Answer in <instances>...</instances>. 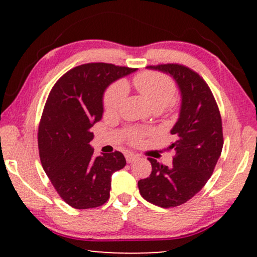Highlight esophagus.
Instances as JSON below:
<instances>
[{"label":"esophagus","mask_w":257,"mask_h":257,"mask_svg":"<svg viewBox=\"0 0 257 257\" xmlns=\"http://www.w3.org/2000/svg\"><path fill=\"white\" fill-rule=\"evenodd\" d=\"M125 158H126V161H127L128 164H131L135 160H137V158H138V156H136V154H133V153H126Z\"/></svg>","instance_id":"34e87169"}]
</instances>
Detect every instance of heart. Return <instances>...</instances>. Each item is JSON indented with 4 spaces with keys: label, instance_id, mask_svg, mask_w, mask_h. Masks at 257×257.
<instances>
[{
    "label": "heart",
    "instance_id": "1",
    "mask_svg": "<svg viewBox=\"0 0 257 257\" xmlns=\"http://www.w3.org/2000/svg\"><path fill=\"white\" fill-rule=\"evenodd\" d=\"M136 89L149 100L152 107L163 110L174 98V84L167 76L157 72H142L133 78ZM127 94V85L124 80L112 84L104 94V108L106 112H117ZM133 140H140V135L133 136Z\"/></svg>",
    "mask_w": 257,
    "mask_h": 257
}]
</instances>
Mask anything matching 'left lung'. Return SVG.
I'll return each instance as SVG.
<instances>
[{"mask_svg":"<svg viewBox=\"0 0 257 257\" xmlns=\"http://www.w3.org/2000/svg\"><path fill=\"white\" fill-rule=\"evenodd\" d=\"M170 75L180 91L179 118L171 135L175 142L167 150L175 157L171 167L150 158L152 172L138 181L140 195L153 205L180 206L201 191L221 156L222 120L207 83L193 70L180 64L147 66Z\"/></svg>","mask_w":257,"mask_h":257,"instance_id":"1","label":"left lung"}]
</instances>
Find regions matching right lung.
Returning a JSON list of instances; mask_svg holds the SVG:
<instances>
[{"mask_svg": "<svg viewBox=\"0 0 257 257\" xmlns=\"http://www.w3.org/2000/svg\"><path fill=\"white\" fill-rule=\"evenodd\" d=\"M136 69L107 63L76 66L52 87L38 127L42 166L59 196L76 209L110 198L111 177L126 165L122 153L93 157L92 126L103 117L107 86Z\"/></svg>", "mask_w": 257, "mask_h": 257, "instance_id": "1", "label": "right lung"}]
</instances>
